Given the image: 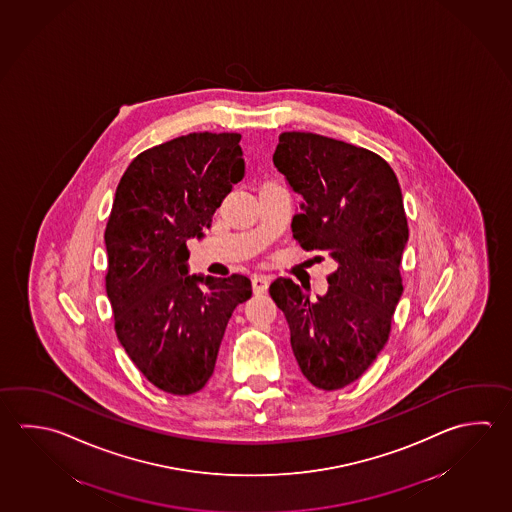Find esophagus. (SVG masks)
Instances as JSON below:
<instances>
[{"mask_svg": "<svg viewBox=\"0 0 512 512\" xmlns=\"http://www.w3.org/2000/svg\"><path fill=\"white\" fill-rule=\"evenodd\" d=\"M270 278L269 276H265V274H254L252 276V289L256 294H261V292H265L267 287H269Z\"/></svg>", "mask_w": 512, "mask_h": 512, "instance_id": "1", "label": "esophagus"}]
</instances>
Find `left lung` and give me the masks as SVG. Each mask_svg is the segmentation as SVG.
<instances>
[{"mask_svg": "<svg viewBox=\"0 0 512 512\" xmlns=\"http://www.w3.org/2000/svg\"><path fill=\"white\" fill-rule=\"evenodd\" d=\"M274 166L303 202L292 236L337 263L323 296L278 278L270 298L289 323L299 368L316 388H344L384 348L402 296L400 260L408 220L399 180L368 149L314 133H281Z\"/></svg>", "mask_w": 512, "mask_h": 512, "instance_id": "1", "label": "left lung"}]
</instances>
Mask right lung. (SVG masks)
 I'll return each instance as SVG.
<instances>
[{"label": "right lung", "mask_w": 512, "mask_h": 512, "mask_svg": "<svg viewBox=\"0 0 512 512\" xmlns=\"http://www.w3.org/2000/svg\"><path fill=\"white\" fill-rule=\"evenodd\" d=\"M238 133H189L133 158L106 225V294L115 332L158 390L191 395L211 379L234 308L251 298L242 274L189 276L191 238L245 177Z\"/></svg>", "instance_id": "right-lung-1"}]
</instances>
